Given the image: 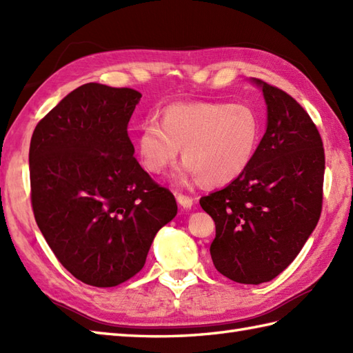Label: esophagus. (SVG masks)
Here are the masks:
<instances>
[{
  "instance_id": "1",
  "label": "esophagus",
  "mask_w": 353,
  "mask_h": 353,
  "mask_svg": "<svg viewBox=\"0 0 353 353\" xmlns=\"http://www.w3.org/2000/svg\"><path fill=\"white\" fill-rule=\"evenodd\" d=\"M177 203L181 205L183 209H191L194 200L192 197H188V196H183V194H177Z\"/></svg>"
}]
</instances>
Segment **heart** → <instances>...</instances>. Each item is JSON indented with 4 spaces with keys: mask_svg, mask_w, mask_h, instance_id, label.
I'll return each mask as SVG.
<instances>
[{
    "mask_svg": "<svg viewBox=\"0 0 353 353\" xmlns=\"http://www.w3.org/2000/svg\"><path fill=\"white\" fill-rule=\"evenodd\" d=\"M261 133V117L247 104L176 103L162 110L159 123L141 127L138 152L145 170L161 174L182 147L185 163L172 176L176 183L224 186L250 167Z\"/></svg>",
    "mask_w": 353,
    "mask_h": 353,
    "instance_id": "obj_1",
    "label": "heart"
}]
</instances>
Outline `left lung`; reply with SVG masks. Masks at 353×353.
<instances>
[{
    "mask_svg": "<svg viewBox=\"0 0 353 353\" xmlns=\"http://www.w3.org/2000/svg\"><path fill=\"white\" fill-rule=\"evenodd\" d=\"M267 103V130L250 167L200 199L215 221L211 258L238 283L274 279L302 250L323 203L325 150L311 117L282 89L253 79Z\"/></svg>",
    "mask_w": 353,
    "mask_h": 353,
    "instance_id": "left-lung-1",
    "label": "left lung"
}]
</instances>
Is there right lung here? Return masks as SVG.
<instances>
[{"instance_id": "1", "label": "right lung", "mask_w": 353, "mask_h": 353, "mask_svg": "<svg viewBox=\"0 0 353 353\" xmlns=\"http://www.w3.org/2000/svg\"><path fill=\"white\" fill-rule=\"evenodd\" d=\"M141 97L86 83L37 123L30 142L34 220L59 262L92 287L137 274L177 214L172 192L133 156L127 125Z\"/></svg>"}]
</instances>
